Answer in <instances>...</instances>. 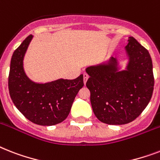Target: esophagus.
<instances>
[{"label":"esophagus","instance_id":"34e87169","mask_svg":"<svg viewBox=\"0 0 160 160\" xmlns=\"http://www.w3.org/2000/svg\"><path fill=\"white\" fill-rule=\"evenodd\" d=\"M83 76H84V84H85L87 82V80H88V79H89V76H88L87 74L84 73V75H83Z\"/></svg>","mask_w":160,"mask_h":160}]
</instances>
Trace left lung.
Masks as SVG:
<instances>
[{"label": "left lung", "mask_w": 160, "mask_h": 160, "mask_svg": "<svg viewBox=\"0 0 160 160\" xmlns=\"http://www.w3.org/2000/svg\"><path fill=\"white\" fill-rule=\"evenodd\" d=\"M128 63L120 71L116 58L87 67L86 82L93 113L109 125L134 121L150 102L154 90L153 65L149 52L133 37L126 46Z\"/></svg>", "instance_id": "obj_1"}]
</instances>
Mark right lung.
I'll return each mask as SVG.
<instances>
[{
    "mask_svg": "<svg viewBox=\"0 0 160 160\" xmlns=\"http://www.w3.org/2000/svg\"><path fill=\"white\" fill-rule=\"evenodd\" d=\"M33 35H29L14 52L10 61L8 86L14 104L27 119L41 126L62 122L83 86V75L75 80L58 79L45 84L33 82L26 76L23 61Z\"/></svg>",
    "mask_w": 160,
    "mask_h": 160,
    "instance_id": "add662e5",
    "label": "right lung"
}]
</instances>
